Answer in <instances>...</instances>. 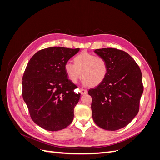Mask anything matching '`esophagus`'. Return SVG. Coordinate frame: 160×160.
I'll use <instances>...</instances> for the list:
<instances>
[{"label":"esophagus","instance_id":"obj_1","mask_svg":"<svg viewBox=\"0 0 160 160\" xmlns=\"http://www.w3.org/2000/svg\"><path fill=\"white\" fill-rule=\"evenodd\" d=\"M80 93L81 95H85L88 93V91H87L86 89H80Z\"/></svg>","mask_w":160,"mask_h":160}]
</instances>
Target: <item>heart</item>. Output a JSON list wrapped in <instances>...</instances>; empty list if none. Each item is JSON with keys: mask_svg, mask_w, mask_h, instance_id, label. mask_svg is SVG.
Here are the masks:
<instances>
[{"mask_svg": "<svg viewBox=\"0 0 160 160\" xmlns=\"http://www.w3.org/2000/svg\"><path fill=\"white\" fill-rule=\"evenodd\" d=\"M64 69L69 79L76 83L79 78L85 85L95 87L104 81L108 73V62L103 57L83 52L74 58V64L67 62Z\"/></svg>", "mask_w": 160, "mask_h": 160, "instance_id": "1", "label": "heart"}]
</instances>
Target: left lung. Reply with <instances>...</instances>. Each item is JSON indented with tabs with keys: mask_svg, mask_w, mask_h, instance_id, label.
Wrapping results in <instances>:
<instances>
[{
	"mask_svg": "<svg viewBox=\"0 0 160 160\" xmlns=\"http://www.w3.org/2000/svg\"><path fill=\"white\" fill-rule=\"evenodd\" d=\"M94 52L107 61L108 73L102 83L88 91L92 98V117L101 128L122 129L138 113L143 91L141 70L123 51L103 48Z\"/></svg>",
	"mask_w": 160,
	"mask_h": 160,
	"instance_id": "left-lung-1",
	"label": "left lung"
}]
</instances>
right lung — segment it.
<instances>
[{
  "label": "right lung",
  "mask_w": 160,
  "mask_h": 160,
  "mask_svg": "<svg viewBox=\"0 0 160 160\" xmlns=\"http://www.w3.org/2000/svg\"><path fill=\"white\" fill-rule=\"evenodd\" d=\"M79 49L52 47L40 50L28 61L22 77V98L32 121L51 132L69 125L80 94L68 79L64 65Z\"/></svg>",
  "instance_id": "add662e5"
}]
</instances>
